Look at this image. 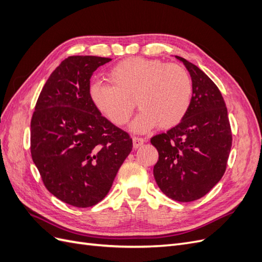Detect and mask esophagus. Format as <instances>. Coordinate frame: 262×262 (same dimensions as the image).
Segmentation results:
<instances>
[{"label":"esophagus","mask_w":262,"mask_h":262,"mask_svg":"<svg viewBox=\"0 0 262 262\" xmlns=\"http://www.w3.org/2000/svg\"><path fill=\"white\" fill-rule=\"evenodd\" d=\"M132 141H133V147H134V148H138V147H140L142 144L144 143V141H145V140H144L143 138L133 137Z\"/></svg>","instance_id":"esophagus-1"}]
</instances>
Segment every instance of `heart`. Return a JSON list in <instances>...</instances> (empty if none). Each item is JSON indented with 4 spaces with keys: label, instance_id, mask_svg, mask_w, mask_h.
I'll return each instance as SVG.
<instances>
[{
    "label": "heart",
    "instance_id": "1",
    "mask_svg": "<svg viewBox=\"0 0 262 262\" xmlns=\"http://www.w3.org/2000/svg\"><path fill=\"white\" fill-rule=\"evenodd\" d=\"M110 83L95 82L90 87L94 106L117 125L129 121L133 101L141 108L131 129L146 132L178 124L189 110L192 83L185 68L160 60L129 58L109 71Z\"/></svg>",
    "mask_w": 262,
    "mask_h": 262
}]
</instances>
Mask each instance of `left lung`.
Here are the masks:
<instances>
[{"label": "left lung", "instance_id": "8db88e82", "mask_svg": "<svg viewBox=\"0 0 262 262\" xmlns=\"http://www.w3.org/2000/svg\"><path fill=\"white\" fill-rule=\"evenodd\" d=\"M175 58L191 76V104L176 126L150 139L158 152L153 172L166 195L190 202L207 194L223 177L232 132L217 86L196 66L178 55Z\"/></svg>", "mask_w": 262, "mask_h": 262}]
</instances>
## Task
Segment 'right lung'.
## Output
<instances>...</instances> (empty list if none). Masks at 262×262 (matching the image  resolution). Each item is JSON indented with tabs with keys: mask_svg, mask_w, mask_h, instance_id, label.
<instances>
[{
	"mask_svg": "<svg viewBox=\"0 0 262 262\" xmlns=\"http://www.w3.org/2000/svg\"><path fill=\"white\" fill-rule=\"evenodd\" d=\"M110 58L72 55L39 95L30 122V152L46 188L59 200L89 208L109 192L132 139L102 117L90 97L91 77Z\"/></svg>",
	"mask_w": 262,
	"mask_h": 262,
	"instance_id": "obj_1",
	"label": "right lung"
}]
</instances>
